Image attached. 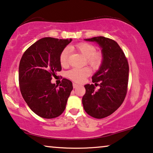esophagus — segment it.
I'll return each instance as SVG.
<instances>
[{
  "label": "esophagus",
  "instance_id": "1",
  "mask_svg": "<svg viewBox=\"0 0 153 153\" xmlns=\"http://www.w3.org/2000/svg\"><path fill=\"white\" fill-rule=\"evenodd\" d=\"M78 86H79L78 84H76V83H73V88H76L78 87Z\"/></svg>",
  "mask_w": 153,
  "mask_h": 153
}]
</instances>
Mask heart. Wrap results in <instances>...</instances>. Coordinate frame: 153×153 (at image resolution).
Instances as JSON below:
<instances>
[{
	"instance_id": "heart-1",
	"label": "heart",
	"mask_w": 153,
	"mask_h": 153,
	"mask_svg": "<svg viewBox=\"0 0 153 153\" xmlns=\"http://www.w3.org/2000/svg\"><path fill=\"white\" fill-rule=\"evenodd\" d=\"M81 53L85 58L86 63L94 70L100 69L104 61V56L100 51H96V48L94 45L87 42H81L72 47ZM69 51L65 48L60 54V62L62 67H66L68 65ZM91 74V70L88 68H73L67 72V76L73 81L76 83H82L85 79Z\"/></svg>"
}]
</instances>
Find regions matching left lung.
<instances>
[{
	"instance_id": "8db88e82",
	"label": "left lung",
	"mask_w": 153,
	"mask_h": 153,
	"mask_svg": "<svg viewBox=\"0 0 153 153\" xmlns=\"http://www.w3.org/2000/svg\"><path fill=\"white\" fill-rule=\"evenodd\" d=\"M85 40L96 42L102 47L104 61L92 81L85 85L82 103L85 111L95 118H106L118 109L126 97L129 79V64L124 52L116 41L102 36Z\"/></svg>"
}]
</instances>
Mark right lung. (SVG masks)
<instances>
[{"instance_id":"add662e5","label":"right lung","mask_w":153,"mask_h":153,"mask_svg":"<svg viewBox=\"0 0 153 153\" xmlns=\"http://www.w3.org/2000/svg\"><path fill=\"white\" fill-rule=\"evenodd\" d=\"M71 42L72 39L44 37L28 47L21 58V93L30 109L42 118H56L65 109L73 89L72 81L63 78L58 88L51 81L61 71L60 54Z\"/></svg>"}]
</instances>
